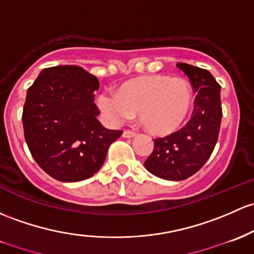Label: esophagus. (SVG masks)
Listing matches in <instances>:
<instances>
[{
  "instance_id": "esophagus-1",
  "label": "esophagus",
  "mask_w": 254,
  "mask_h": 254,
  "mask_svg": "<svg viewBox=\"0 0 254 254\" xmlns=\"http://www.w3.org/2000/svg\"><path fill=\"white\" fill-rule=\"evenodd\" d=\"M134 136H136V134L135 132L130 131V130H124V131H123V137L125 138H131L134 137Z\"/></svg>"
}]
</instances>
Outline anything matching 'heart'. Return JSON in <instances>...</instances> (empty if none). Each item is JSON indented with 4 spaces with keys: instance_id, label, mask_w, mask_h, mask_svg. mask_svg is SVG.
I'll list each match as a JSON object with an SVG mask.
<instances>
[{
    "instance_id": "obj_1",
    "label": "heart",
    "mask_w": 254,
    "mask_h": 254,
    "mask_svg": "<svg viewBox=\"0 0 254 254\" xmlns=\"http://www.w3.org/2000/svg\"><path fill=\"white\" fill-rule=\"evenodd\" d=\"M97 106L111 124H120L137 113L138 122L153 135H169L181 127L193 105L191 82L181 76L149 74L131 79L117 95L105 91Z\"/></svg>"
}]
</instances>
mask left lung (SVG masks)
<instances>
[{"mask_svg": "<svg viewBox=\"0 0 254 254\" xmlns=\"http://www.w3.org/2000/svg\"><path fill=\"white\" fill-rule=\"evenodd\" d=\"M190 79L194 108L192 118L178 131L154 140V148L145 168L164 180L180 181L198 172L212 154L221 123L220 85L205 69L176 64Z\"/></svg>", "mask_w": 254, "mask_h": 254, "instance_id": "8db88e82", "label": "left lung"}]
</instances>
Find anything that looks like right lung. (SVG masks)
I'll use <instances>...</instances> for the list:
<instances>
[{"mask_svg": "<svg viewBox=\"0 0 254 254\" xmlns=\"http://www.w3.org/2000/svg\"><path fill=\"white\" fill-rule=\"evenodd\" d=\"M97 78L78 65L41 70L26 92L23 127L37 164L64 183L86 180L100 170L122 131L97 120Z\"/></svg>", "mask_w": 254, "mask_h": 254, "instance_id": "right-lung-1", "label": "right lung"}]
</instances>
